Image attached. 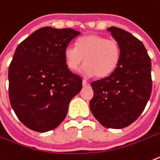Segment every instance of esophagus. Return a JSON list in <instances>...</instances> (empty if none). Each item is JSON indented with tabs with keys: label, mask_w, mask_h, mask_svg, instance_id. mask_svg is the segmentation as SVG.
Masks as SVG:
<instances>
[{
	"label": "esophagus",
	"mask_w": 160,
	"mask_h": 160,
	"mask_svg": "<svg viewBox=\"0 0 160 160\" xmlns=\"http://www.w3.org/2000/svg\"><path fill=\"white\" fill-rule=\"evenodd\" d=\"M82 84H83V87H88V86H89V84H88V82L85 80H83Z\"/></svg>",
	"instance_id": "1"
}]
</instances>
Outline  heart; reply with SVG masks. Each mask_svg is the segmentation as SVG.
Segmentation results:
<instances>
[{
    "label": "heart",
    "mask_w": 160,
    "mask_h": 160,
    "mask_svg": "<svg viewBox=\"0 0 160 160\" xmlns=\"http://www.w3.org/2000/svg\"><path fill=\"white\" fill-rule=\"evenodd\" d=\"M67 66L76 71L83 62L80 69L84 76L106 77L116 68L120 56L119 44L99 35H87L78 40L76 46L68 45L64 50Z\"/></svg>",
    "instance_id": "heart-1"
}]
</instances>
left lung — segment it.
<instances>
[{
    "label": "left lung",
    "mask_w": 160,
    "mask_h": 160,
    "mask_svg": "<svg viewBox=\"0 0 160 160\" xmlns=\"http://www.w3.org/2000/svg\"><path fill=\"white\" fill-rule=\"evenodd\" d=\"M119 44L120 56L111 75L91 84V112L104 127L123 128L142 114L152 89L151 61L138 38L116 27L107 29Z\"/></svg>",
    "instance_id": "8db88e82"
}]
</instances>
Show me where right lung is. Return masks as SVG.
Instances as JSON below:
<instances>
[{"mask_svg":"<svg viewBox=\"0 0 160 160\" xmlns=\"http://www.w3.org/2000/svg\"><path fill=\"white\" fill-rule=\"evenodd\" d=\"M80 32L41 28L17 47L9 68V97L24 125L39 132L54 129L67 116L70 102L82 88L72 74L64 50Z\"/></svg>","mask_w":160,"mask_h":160,"instance_id":"obj_1","label":"right lung"}]
</instances>
